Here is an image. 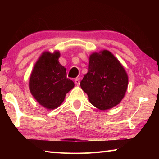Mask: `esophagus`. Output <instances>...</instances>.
Instances as JSON below:
<instances>
[{
    "label": "esophagus",
    "instance_id": "obj_1",
    "mask_svg": "<svg viewBox=\"0 0 159 159\" xmlns=\"http://www.w3.org/2000/svg\"><path fill=\"white\" fill-rule=\"evenodd\" d=\"M75 83H76V85H80V79H76L74 80Z\"/></svg>",
    "mask_w": 159,
    "mask_h": 159
}]
</instances>
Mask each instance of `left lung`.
Here are the masks:
<instances>
[{"label":"left lung","instance_id":"obj_1","mask_svg":"<svg viewBox=\"0 0 159 159\" xmlns=\"http://www.w3.org/2000/svg\"><path fill=\"white\" fill-rule=\"evenodd\" d=\"M88 71L80 87L90 103L101 110L111 109L122 100L127 90L128 78L124 68L108 50L90 56Z\"/></svg>","mask_w":159,"mask_h":159}]
</instances>
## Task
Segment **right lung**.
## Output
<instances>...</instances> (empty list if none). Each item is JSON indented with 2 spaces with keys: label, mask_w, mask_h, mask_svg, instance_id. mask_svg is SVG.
Listing matches in <instances>:
<instances>
[{
  "label": "right lung",
  "mask_w": 159,
  "mask_h": 159,
  "mask_svg": "<svg viewBox=\"0 0 159 159\" xmlns=\"http://www.w3.org/2000/svg\"><path fill=\"white\" fill-rule=\"evenodd\" d=\"M60 54L44 52L34 67L29 89L40 104L53 109L62 103L66 94L74 86L66 77V69L58 61Z\"/></svg>",
  "instance_id": "right-lung-1"
}]
</instances>
